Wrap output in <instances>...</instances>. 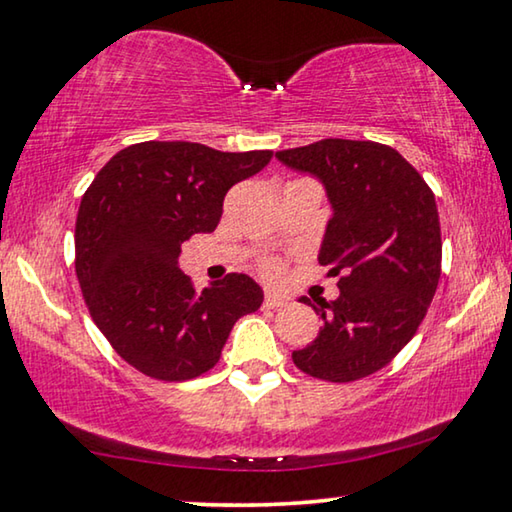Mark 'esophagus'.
Listing matches in <instances>:
<instances>
[{
  "label": "esophagus",
  "mask_w": 512,
  "mask_h": 512,
  "mask_svg": "<svg viewBox=\"0 0 512 512\" xmlns=\"http://www.w3.org/2000/svg\"><path fill=\"white\" fill-rule=\"evenodd\" d=\"M288 300H283L281 295L277 293H265V300H263V306L265 309H279V306H286Z\"/></svg>",
  "instance_id": "34e87169"
}]
</instances>
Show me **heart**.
<instances>
[{
    "instance_id": "b5f03b06",
    "label": "heart",
    "mask_w": 512,
    "mask_h": 512,
    "mask_svg": "<svg viewBox=\"0 0 512 512\" xmlns=\"http://www.w3.org/2000/svg\"><path fill=\"white\" fill-rule=\"evenodd\" d=\"M263 272H265L270 279H281V265L274 263V261H267V263L263 265Z\"/></svg>"
}]
</instances>
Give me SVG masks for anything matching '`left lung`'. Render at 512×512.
Here are the masks:
<instances>
[{"instance_id": "left-lung-1", "label": "left lung", "mask_w": 512, "mask_h": 512, "mask_svg": "<svg viewBox=\"0 0 512 512\" xmlns=\"http://www.w3.org/2000/svg\"><path fill=\"white\" fill-rule=\"evenodd\" d=\"M279 162L316 176L329 217L318 261L338 279L334 302L313 306L322 327L295 366L327 382L380 371L412 341L442 272L435 194L396 148L377 141L322 139L277 153Z\"/></svg>"}]
</instances>
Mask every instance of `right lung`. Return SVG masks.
Listing matches in <instances>:
<instances>
[{"instance_id": "1", "label": "right lung", "mask_w": 512, "mask_h": 512, "mask_svg": "<svg viewBox=\"0 0 512 512\" xmlns=\"http://www.w3.org/2000/svg\"><path fill=\"white\" fill-rule=\"evenodd\" d=\"M270 160L272 151L141 141L116 153L84 192L77 279L93 322L139 373L164 382L203 375L235 322L263 304L261 286L238 272L196 293L178 256L194 233L217 229L226 192Z\"/></svg>"}]
</instances>
